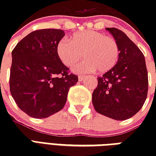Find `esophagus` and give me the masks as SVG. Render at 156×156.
Returning a JSON list of instances; mask_svg holds the SVG:
<instances>
[{"label": "esophagus", "instance_id": "1", "mask_svg": "<svg viewBox=\"0 0 156 156\" xmlns=\"http://www.w3.org/2000/svg\"><path fill=\"white\" fill-rule=\"evenodd\" d=\"M87 78V76H78V81H79V82H82V81L85 80Z\"/></svg>", "mask_w": 156, "mask_h": 156}]
</instances>
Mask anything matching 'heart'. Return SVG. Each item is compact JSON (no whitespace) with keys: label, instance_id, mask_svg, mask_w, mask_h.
Masks as SVG:
<instances>
[{"label":"heart","instance_id":"obj_1","mask_svg":"<svg viewBox=\"0 0 156 156\" xmlns=\"http://www.w3.org/2000/svg\"><path fill=\"white\" fill-rule=\"evenodd\" d=\"M83 52L86 59L76 66L74 71L90 73L97 69L100 73H106L117 63L120 48L113 37L92 30L74 33L71 40L63 38L56 46L59 59L69 67L82 58Z\"/></svg>","mask_w":156,"mask_h":156}]
</instances>
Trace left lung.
<instances>
[{"instance_id":"left-lung-1","label":"left lung","mask_w":156,"mask_h":156,"mask_svg":"<svg viewBox=\"0 0 156 156\" xmlns=\"http://www.w3.org/2000/svg\"><path fill=\"white\" fill-rule=\"evenodd\" d=\"M120 48L118 61L111 70L98 78L93 91L95 111L114 120L134 116L147 96L148 75L145 57L138 46L116 28H106Z\"/></svg>"}]
</instances>
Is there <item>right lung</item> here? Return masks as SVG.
<instances>
[{"mask_svg":"<svg viewBox=\"0 0 156 156\" xmlns=\"http://www.w3.org/2000/svg\"><path fill=\"white\" fill-rule=\"evenodd\" d=\"M62 30L28 34L12 51L9 88L18 108L34 118H46L63 108L69 87L78 81L59 59Z\"/></svg>","mask_w":156,"mask_h":156,"instance_id":"add662e5","label":"right lung"}]
</instances>
